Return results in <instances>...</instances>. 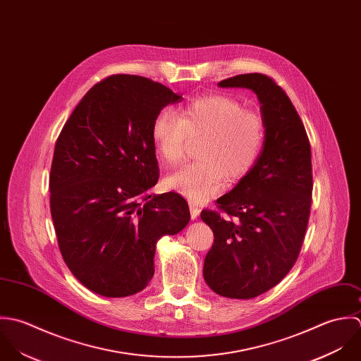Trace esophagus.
I'll return each mask as SVG.
<instances>
[{
	"label": "esophagus",
	"instance_id": "34e87169",
	"mask_svg": "<svg viewBox=\"0 0 361 361\" xmlns=\"http://www.w3.org/2000/svg\"><path fill=\"white\" fill-rule=\"evenodd\" d=\"M200 212H201V208H200L197 204L190 202V214H191V219H192V220L198 219V216H200Z\"/></svg>",
	"mask_w": 361,
	"mask_h": 361
}]
</instances>
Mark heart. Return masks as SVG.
<instances>
[{
    "label": "heart",
    "instance_id": "heart-1",
    "mask_svg": "<svg viewBox=\"0 0 361 361\" xmlns=\"http://www.w3.org/2000/svg\"><path fill=\"white\" fill-rule=\"evenodd\" d=\"M150 135L160 159L170 166L183 160L188 138L202 137L200 160L166 178L169 188L202 202L224 190L226 177L235 181L250 171L262 149L265 124L259 114L245 111L235 99L215 94L180 107L177 116L161 110Z\"/></svg>",
    "mask_w": 361,
    "mask_h": 361
}]
</instances>
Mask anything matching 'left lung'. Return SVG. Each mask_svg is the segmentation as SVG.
I'll list each match as a JSON object with an SVG mask.
<instances>
[{
  "instance_id": "obj_1",
  "label": "left lung",
  "mask_w": 361,
  "mask_h": 361,
  "mask_svg": "<svg viewBox=\"0 0 361 361\" xmlns=\"http://www.w3.org/2000/svg\"><path fill=\"white\" fill-rule=\"evenodd\" d=\"M219 87L252 90L261 104L265 138L258 159L235 187L202 211L214 245L204 279L219 295L254 298L276 286L293 268L308 224L311 146L288 94L272 78L244 73Z\"/></svg>"
}]
</instances>
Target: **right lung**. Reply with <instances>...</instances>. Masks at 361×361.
<instances>
[{
	"label": "right lung",
	"mask_w": 361,
	"mask_h": 361,
	"mask_svg": "<svg viewBox=\"0 0 361 361\" xmlns=\"http://www.w3.org/2000/svg\"><path fill=\"white\" fill-rule=\"evenodd\" d=\"M180 100L147 78L109 76L82 97L56 142L50 209L59 247L73 276L96 294L144 290L157 241L191 219L180 194H149L159 178L152 124Z\"/></svg>",
	"instance_id": "obj_1"
}]
</instances>
